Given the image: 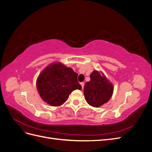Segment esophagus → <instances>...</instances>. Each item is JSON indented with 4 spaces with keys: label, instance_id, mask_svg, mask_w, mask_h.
Instances as JSON below:
<instances>
[{
    "label": "esophagus",
    "instance_id": "1",
    "mask_svg": "<svg viewBox=\"0 0 152 152\" xmlns=\"http://www.w3.org/2000/svg\"><path fill=\"white\" fill-rule=\"evenodd\" d=\"M80 85L82 86V89L84 88V82H80Z\"/></svg>",
    "mask_w": 152,
    "mask_h": 152
}]
</instances>
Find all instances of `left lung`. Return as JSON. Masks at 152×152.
<instances>
[{
  "label": "left lung",
  "instance_id": "obj_1",
  "mask_svg": "<svg viewBox=\"0 0 152 152\" xmlns=\"http://www.w3.org/2000/svg\"><path fill=\"white\" fill-rule=\"evenodd\" d=\"M91 80L84 86V94L87 103L93 107H99L112 97L113 86L103 73L93 71Z\"/></svg>",
  "mask_w": 152,
  "mask_h": 152
}]
</instances>
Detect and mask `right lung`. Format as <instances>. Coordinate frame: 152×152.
<instances>
[{"label": "right lung", "mask_w": 152, "mask_h": 152, "mask_svg": "<svg viewBox=\"0 0 152 152\" xmlns=\"http://www.w3.org/2000/svg\"><path fill=\"white\" fill-rule=\"evenodd\" d=\"M78 74L60 63L50 64L40 73L37 80L39 93L44 102L53 107L60 106L75 89H82Z\"/></svg>", "instance_id": "add662e5"}]
</instances>
